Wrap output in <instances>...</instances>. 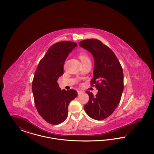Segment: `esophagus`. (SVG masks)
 I'll use <instances>...</instances> for the list:
<instances>
[{
	"instance_id": "esophagus-1",
	"label": "esophagus",
	"mask_w": 154,
	"mask_h": 154,
	"mask_svg": "<svg viewBox=\"0 0 154 154\" xmlns=\"http://www.w3.org/2000/svg\"><path fill=\"white\" fill-rule=\"evenodd\" d=\"M77 92H78V95H81V94L82 93V92L81 91H78Z\"/></svg>"
}]
</instances>
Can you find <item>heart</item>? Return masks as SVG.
Here are the masks:
<instances>
[{"label": "heart", "mask_w": 154, "mask_h": 154, "mask_svg": "<svg viewBox=\"0 0 154 154\" xmlns=\"http://www.w3.org/2000/svg\"><path fill=\"white\" fill-rule=\"evenodd\" d=\"M79 57H80V58L81 60L82 63L90 60L88 54L86 52H80V54H79Z\"/></svg>", "instance_id": "b5f03b06"}]
</instances>
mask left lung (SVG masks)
<instances>
[{
	"label": "left lung",
	"instance_id": "left-lung-1",
	"mask_svg": "<svg viewBox=\"0 0 154 154\" xmlns=\"http://www.w3.org/2000/svg\"><path fill=\"white\" fill-rule=\"evenodd\" d=\"M79 45L94 56L95 67L92 86L97 90L95 96L86 91L89 99L84 108L92 118L100 121L110 115L117 107L124 91V73L116 55L109 47L97 39L81 41Z\"/></svg>",
	"mask_w": 154,
	"mask_h": 154
}]
</instances>
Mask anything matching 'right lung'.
Instances as JSON below:
<instances>
[{
    "mask_svg": "<svg viewBox=\"0 0 154 154\" xmlns=\"http://www.w3.org/2000/svg\"><path fill=\"white\" fill-rule=\"evenodd\" d=\"M77 43L63 41L52 45L37 67L32 84L35 106L48 123L58 125L66 120L70 102L77 96L74 89L61 90L57 80L63 74V66Z\"/></svg>",
    "mask_w": 154,
    "mask_h": 154,
    "instance_id": "add662e5",
    "label": "right lung"
}]
</instances>
